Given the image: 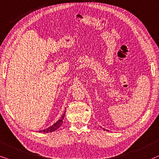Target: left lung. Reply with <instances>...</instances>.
<instances>
[{
    "instance_id": "8db88e82",
    "label": "left lung",
    "mask_w": 159,
    "mask_h": 159,
    "mask_svg": "<svg viewBox=\"0 0 159 159\" xmlns=\"http://www.w3.org/2000/svg\"><path fill=\"white\" fill-rule=\"evenodd\" d=\"M104 129V130H105V129ZM106 131H107V130H106Z\"/></svg>"
}]
</instances>
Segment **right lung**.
Here are the masks:
<instances>
[{
	"mask_svg": "<svg viewBox=\"0 0 159 159\" xmlns=\"http://www.w3.org/2000/svg\"><path fill=\"white\" fill-rule=\"evenodd\" d=\"M65 109H66V108H65ZM65 111L64 112V113H63L62 115L61 116L60 119H59L57 122H55L54 124H53V125H52L51 126H48V128L45 129L40 130V131H39V132H43V133H49V132H54V131L58 129L61 126V125L62 124L63 120H64V117H65Z\"/></svg>",
	"mask_w": 159,
	"mask_h": 159,
	"instance_id": "add662e5",
	"label": "right lung"
}]
</instances>
